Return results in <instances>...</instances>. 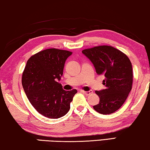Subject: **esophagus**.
Returning <instances> with one entry per match:
<instances>
[{
  "mask_svg": "<svg viewBox=\"0 0 150 150\" xmlns=\"http://www.w3.org/2000/svg\"><path fill=\"white\" fill-rule=\"evenodd\" d=\"M82 93H83L85 95H87V96H89V95L93 93V91L92 90H90V91H81Z\"/></svg>",
  "mask_w": 150,
  "mask_h": 150,
  "instance_id": "34e87169",
  "label": "esophagus"
}]
</instances>
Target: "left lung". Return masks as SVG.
Masks as SVG:
<instances>
[{"label":"left lung","instance_id":"obj_1","mask_svg":"<svg viewBox=\"0 0 150 150\" xmlns=\"http://www.w3.org/2000/svg\"><path fill=\"white\" fill-rule=\"evenodd\" d=\"M82 53L93 64L96 73L103 74L105 89L96 91L99 103L93 106L97 112L109 115L118 110L126 100L132 88L133 71L128 57L108 45L86 49Z\"/></svg>","mask_w":150,"mask_h":150}]
</instances>
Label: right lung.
<instances>
[{
  "instance_id": "add662e5",
  "label": "right lung",
  "mask_w": 150,
  "mask_h": 150,
  "mask_svg": "<svg viewBox=\"0 0 150 150\" xmlns=\"http://www.w3.org/2000/svg\"><path fill=\"white\" fill-rule=\"evenodd\" d=\"M73 53L47 49L28 59L23 73L22 85L34 108L45 117L57 119L66 115L77 91H65L60 81L65 61Z\"/></svg>"
}]
</instances>
